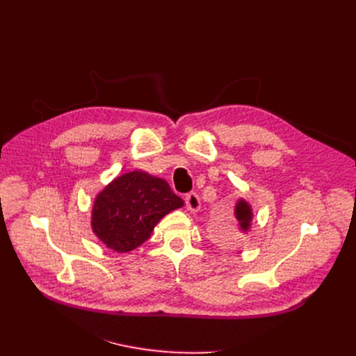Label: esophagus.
<instances>
[{"mask_svg":"<svg viewBox=\"0 0 356 356\" xmlns=\"http://www.w3.org/2000/svg\"><path fill=\"white\" fill-rule=\"evenodd\" d=\"M184 203H186V208H188V211L191 212H197L200 209V199L195 192L186 195Z\"/></svg>","mask_w":356,"mask_h":356,"instance_id":"34e87169","label":"esophagus"}]
</instances>
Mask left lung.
<instances>
[{
  "label": "left lung",
  "instance_id": "1",
  "mask_svg": "<svg viewBox=\"0 0 356 356\" xmlns=\"http://www.w3.org/2000/svg\"><path fill=\"white\" fill-rule=\"evenodd\" d=\"M235 218L238 220V227L241 231L247 232L251 227V220H252V209L250 207V203L244 199H239L235 204Z\"/></svg>",
  "mask_w": 356,
  "mask_h": 356
}]
</instances>
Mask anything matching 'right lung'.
I'll return each mask as SVG.
<instances>
[{
	"mask_svg": "<svg viewBox=\"0 0 356 356\" xmlns=\"http://www.w3.org/2000/svg\"><path fill=\"white\" fill-rule=\"evenodd\" d=\"M183 200L168 183L141 170L112 180L98 193L92 208V231L104 244L117 252L140 247L154 227Z\"/></svg>",
	"mask_w": 356,
	"mask_h": 356,
	"instance_id": "add662e5",
	"label": "right lung"
}]
</instances>
